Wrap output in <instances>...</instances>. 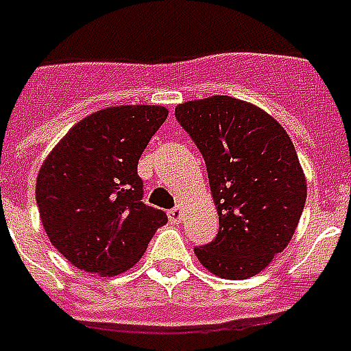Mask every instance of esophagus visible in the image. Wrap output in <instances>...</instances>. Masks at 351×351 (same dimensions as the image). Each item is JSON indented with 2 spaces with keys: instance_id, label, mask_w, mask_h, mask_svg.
<instances>
[{
  "instance_id": "1",
  "label": "esophagus",
  "mask_w": 351,
  "mask_h": 351,
  "mask_svg": "<svg viewBox=\"0 0 351 351\" xmlns=\"http://www.w3.org/2000/svg\"><path fill=\"white\" fill-rule=\"evenodd\" d=\"M183 210H181V207H173V209L168 210V218L172 220V222H181V218H183V215H181Z\"/></svg>"
}]
</instances>
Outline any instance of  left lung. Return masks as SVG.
I'll list each match as a JSON object with an SVG mask.
<instances>
[{
	"label": "left lung",
	"mask_w": 351,
	"mask_h": 351,
	"mask_svg": "<svg viewBox=\"0 0 351 351\" xmlns=\"http://www.w3.org/2000/svg\"><path fill=\"white\" fill-rule=\"evenodd\" d=\"M176 118L204 155L220 220L215 241L194 254L220 278H252L285 250L304 213L307 185L291 136L229 96L178 105Z\"/></svg>",
	"instance_id": "8db88e82"
}]
</instances>
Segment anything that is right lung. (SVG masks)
Instances as JSON below:
<instances>
[{"label": "right lung", "instance_id": "obj_1", "mask_svg": "<svg viewBox=\"0 0 351 351\" xmlns=\"http://www.w3.org/2000/svg\"><path fill=\"white\" fill-rule=\"evenodd\" d=\"M168 110L122 105L75 123L44 160L36 205L49 241L79 270L101 278L138 263L165 210L142 202L136 172L147 142Z\"/></svg>", "mask_w": 351, "mask_h": 351}]
</instances>
